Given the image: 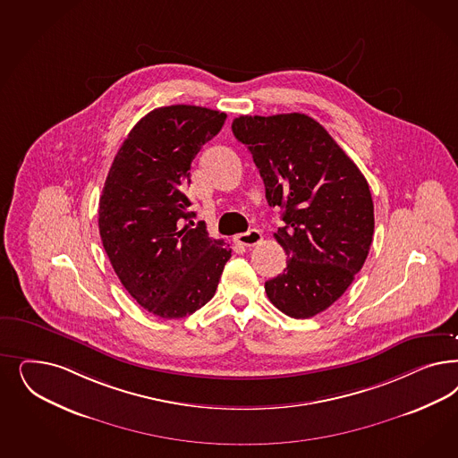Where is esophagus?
Wrapping results in <instances>:
<instances>
[{"instance_id":"1","label":"esophagus","mask_w":458,"mask_h":458,"mask_svg":"<svg viewBox=\"0 0 458 458\" xmlns=\"http://www.w3.org/2000/svg\"><path fill=\"white\" fill-rule=\"evenodd\" d=\"M261 233L258 231V229H251V231H248V233H244V234H237L234 237V241H236L237 244H241V246H246V248H251V246H256V244H259L261 242Z\"/></svg>"}]
</instances>
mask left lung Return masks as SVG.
I'll use <instances>...</instances> for the list:
<instances>
[{
    "label": "left lung",
    "mask_w": 458,
    "mask_h": 458,
    "mask_svg": "<svg viewBox=\"0 0 458 458\" xmlns=\"http://www.w3.org/2000/svg\"><path fill=\"white\" fill-rule=\"evenodd\" d=\"M233 133L251 151L267 204L283 208L284 225L275 239L288 259L281 275L266 281V295L284 315L310 318L345 293L369 254L368 180L307 114L239 116Z\"/></svg>",
    "instance_id": "8db88e82"
}]
</instances>
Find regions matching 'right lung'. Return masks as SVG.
<instances>
[{
	"label": "right lung",
	"mask_w": 458,
	"mask_h": 458,
	"mask_svg": "<svg viewBox=\"0 0 458 458\" xmlns=\"http://www.w3.org/2000/svg\"><path fill=\"white\" fill-rule=\"evenodd\" d=\"M225 113L175 104L134 124L99 199V234L119 281L148 311L182 318L214 296L231 250L210 239L185 195L191 165L221 131Z\"/></svg>",
	"instance_id": "add662e5"
}]
</instances>
